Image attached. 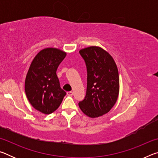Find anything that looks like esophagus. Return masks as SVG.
Masks as SVG:
<instances>
[{
  "mask_svg": "<svg viewBox=\"0 0 158 158\" xmlns=\"http://www.w3.org/2000/svg\"><path fill=\"white\" fill-rule=\"evenodd\" d=\"M67 94H68L69 96H72V95H73V91H68V92H67Z\"/></svg>",
  "mask_w": 158,
  "mask_h": 158,
  "instance_id": "esophagus-1",
  "label": "esophagus"
}]
</instances>
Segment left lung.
Masks as SVG:
<instances>
[{"mask_svg": "<svg viewBox=\"0 0 158 158\" xmlns=\"http://www.w3.org/2000/svg\"><path fill=\"white\" fill-rule=\"evenodd\" d=\"M87 69V89L84 100L79 102L81 110L86 116L96 118L111 110L119 93L118 71L114 58L99 47L79 51Z\"/></svg>", "mask_w": 158, "mask_h": 158, "instance_id": "left-lung-1", "label": "left lung"}]
</instances>
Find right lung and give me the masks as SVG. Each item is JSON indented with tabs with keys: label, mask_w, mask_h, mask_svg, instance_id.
Masks as SVG:
<instances>
[{
	"label": "right lung",
	"mask_w": 158,
	"mask_h": 158,
	"mask_svg": "<svg viewBox=\"0 0 158 158\" xmlns=\"http://www.w3.org/2000/svg\"><path fill=\"white\" fill-rule=\"evenodd\" d=\"M65 56V52L56 48H46L35 56L28 71L26 96L31 105L44 114L56 110L66 95L56 75L58 67Z\"/></svg>",
	"instance_id": "1"
}]
</instances>
